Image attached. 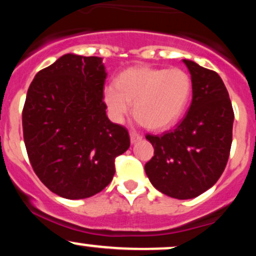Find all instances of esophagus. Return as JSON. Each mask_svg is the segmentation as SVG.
<instances>
[{"label": "esophagus", "mask_w": 256, "mask_h": 256, "mask_svg": "<svg viewBox=\"0 0 256 256\" xmlns=\"http://www.w3.org/2000/svg\"><path fill=\"white\" fill-rule=\"evenodd\" d=\"M142 140V136L140 134H136V132H131L130 134V140L131 144H134V143L138 142V140Z\"/></svg>", "instance_id": "esophagus-1"}]
</instances>
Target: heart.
<instances>
[{"label":"heart","mask_w":256,"mask_h":256,"mask_svg":"<svg viewBox=\"0 0 256 256\" xmlns=\"http://www.w3.org/2000/svg\"><path fill=\"white\" fill-rule=\"evenodd\" d=\"M192 91V79L183 70L134 66L120 73L116 86L104 88V100L113 122L122 124L134 104L138 122L160 131L178 122Z\"/></svg>","instance_id":"obj_1"}]
</instances>
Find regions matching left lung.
<instances>
[{
	"label": "left lung",
	"instance_id": "obj_1",
	"mask_svg": "<svg viewBox=\"0 0 256 256\" xmlns=\"http://www.w3.org/2000/svg\"><path fill=\"white\" fill-rule=\"evenodd\" d=\"M192 84L185 118L162 136L146 134L154 156L144 170L155 189L170 198H194L212 188L224 172L232 143L234 110L216 72L184 58Z\"/></svg>",
	"mask_w": 256,
	"mask_h": 256
}]
</instances>
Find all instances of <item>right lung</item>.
I'll return each instance as SVG.
<instances>
[{"label": "right lung", "instance_id": "1", "mask_svg": "<svg viewBox=\"0 0 256 256\" xmlns=\"http://www.w3.org/2000/svg\"><path fill=\"white\" fill-rule=\"evenodd\" d=\"M102 58L64 54L34 76L22 110L28 158L40 182L61 198L102 192L116 158L130 146L125 128L108 119Z\"/></svg>", "mask_w": 256, "mask_h": 256}]
</instances>
